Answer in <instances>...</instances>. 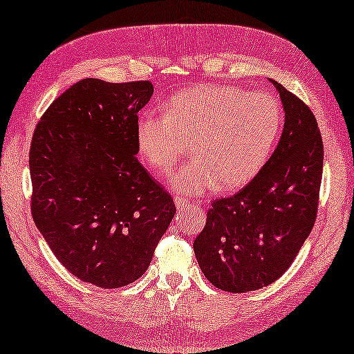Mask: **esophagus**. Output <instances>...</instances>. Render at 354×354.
<instances>
[{"label": "esophagus", "mask_w": 354, "mask_h": 354, "mask_svg": "<svg viewBox=\"0 0 354 354\" xmlns=\"http://www.w3.org/2000/svg\"><path fill=\"white\" fill-rule=\"evenodd\" d=\"M190 204V201L189 199H185V198H179V196H175V205H176V208L179 209V212H181V209H184L187 205Z\"/></svg>", "instance_id": "esophagus-1"}]
</instances>
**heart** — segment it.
I'll use <instances>...</instances> for the list:
<instances>
[{
    "label": "heart",
    "mask_w": 354,
    "mask_h": 354,
    "mask_svg": "<svg viewBox=\"0 0 354 354\" xmlns=\"http://www.w3.org/2000/svg\"><path fill=\"white\" fill-rule=\"evenodd\" d=\"M283 124V108L265 91L204 84L178 93L164 117L142 114L137 124L140 153L156 173L170 175L187 152L193 160L170 179L179 194L221 192L248 184L265 165Z\"/></svg>",
    "instance_id": "heart-1"
}]
</instances>
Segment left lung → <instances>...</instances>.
Listing matches in <instances>:
<instances>
[{"label": "left lung", "mask_w": 354, "mask_h": 354, "mask_svg": "<svg viewBox=\"0 0 354 354\" xmlns=\"http://www.w3.org/2000/svg\"><path fill=\"white\" fill-rule=\"evenodd\" d=\"M270 82L286 112L278 146L242 190L212 202L193 243L207 280L231 293L278 280L317 221L324 162L318 122L299 97Z\"/></svg>", "instance_id": "1"}]
</instances>
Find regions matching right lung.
Masks as SVG:
<instances>
[{"mask_svg":"<svg viewBox=\"0 0 354 354\" xmlns=\"http://www.w3.org/2000/svg\"><path fill=\"white\" fill-rule=\"evenodd\" d=\"M149 80L84 79L44 112L30 146L32 216L56 259L97 288L146 272L176 213L137 160L138 111Z\"/></svg>","mask_w":354,"mask_h":354,"instance_id":"1","label":"right lung"}]
</instances>
